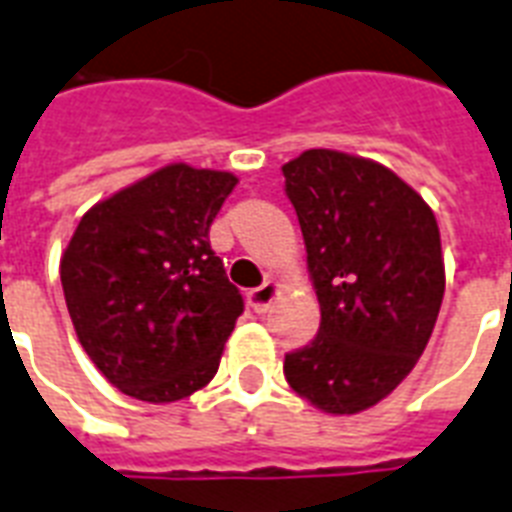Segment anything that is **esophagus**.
<instances>
[{
	"instance_id": "34e87169",
	"label": "esophagus",
	"mask_w": 512,
	"mask_h": 512,
	"mask_svg": "<svg viewBox=\"0 0 512 512\" xmlns=\"http://www.w3.org/2000/svg\"><path fill=\"white\" fill-rule=\"evenodd\" d=\"M279 292H281L279 281L268 279L263 284V287L249 289V292H247V303L252 305V311H255V313H265L273 305V300L279 297Z\"/></svg>"
}]
</instances>
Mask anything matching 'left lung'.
<instances>
[{
    "label": "left lung",
    "mask_w": 512,
    "mask_h": 512,
    "mask_svg": "<svg viewBox=\"0 0 512 512\" xmlns=\"http://www.w3.org/2000/svg\"><path fill=\"white\" fill-rule=\"evenodd\" d=\"M321 327L284 358L289 388L327 414L380 404L412 372L444 300L433 209L385 164L332 148L287 162Z\"/></svg>",
    "instance_id": "8db88e82"
}]
</instances>
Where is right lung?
Returning a JSON list of instances; mask_svg holds the SVG:
<instances>
[{"instance_id": "right-lung-1", "label": "right lung", "mask_w": 512, "mask_h": 512, "mask_svg": "<svg viewBox=\"0 0 512 512\" xmlns=\"http://www.w3.org/2000/svg\"><path fill=\"white\" fill-rule=\"evenodd\" d=\"M239 177L175 162L84 212L60 257L68 316L114 388L172 404L215 377L244 311L209 247Z\"/></svg>"}]
</instances>
